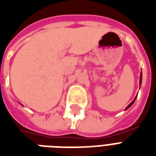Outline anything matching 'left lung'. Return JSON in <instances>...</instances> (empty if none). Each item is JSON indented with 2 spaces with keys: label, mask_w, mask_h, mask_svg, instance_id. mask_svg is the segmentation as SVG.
I'll list each match as a JSON object with an SVG mask.
<instances>
[{
  "label": "left lung",
  "mask_w": 156,
  "mask_h": 156,
  "mask_svg": "<svg viewBox=\"0 0 156 156\" xmlns=\"http://www.w3.org/2000/svg\"><path fill=\"white\" fill-rule=\"evenodd\" d=\"M141 83H142V73H140V80H139V84H140V86H141ZM136 98H137V96H136V97H135V98H134V100H133V101H132V102H131V103H130V104H129L128 106L126 107V109H128V108H129V107H130V106H131V105H132V104H133V103H134V101H135V100H136Z\"/></svg>",
  "instance_id": "1"
}]
</instances>
